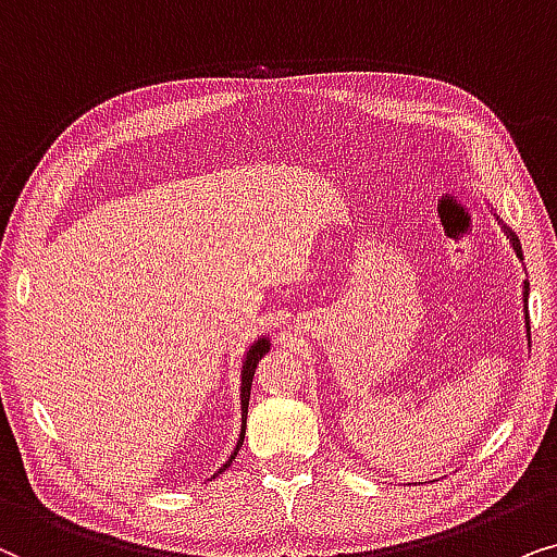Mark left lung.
Returning a JSON list of instances; mask_svg holds the SVG:
<instances>
[{
  "label": "left lung",
  "instance_id": "1",
  "mask_svg": "<svg viewBox=\"0 0 557 557\" xmlns=\"http://www.w3.org/2000/svg\"><path fill=\"white\" fill-rule=\"evenodd\" d=\"M488 211L494 213L496 224H499L504 236H507V242H509L511 251H515V257L522 262V244H520V236L511 232V226L504 224V221L499 219V213H496V209H494L492 203H488ZM522 264H524V262H522ZM528 300H530V283H528V280H524V283H522V318H524V331H528V344H530V313H528Z\"/></svg>",
  "mask_w": 557,
  "mask_h": 557
}]
</instances>
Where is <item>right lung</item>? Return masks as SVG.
Returning <instances> with one entry per match:
<instances>
[{
  "label": "right lung",
  "instance_id": "1",
  "mask_svg": "<svg viewBox=\"0 0 557 557\" xmlns=\"http://www.w3.org/2000/svg\"><path fill=\"white\" fill-rule=\"evenodd\" d=\"M270 336H257V341H251L249 344V348H247V354H244V361H242V376H239V382H242V387H239V399H242V430H239V441H236V448H234V454L228 456V461L221 466V469L213 473V476H219L221 471H226L228 466H232V461H234V456L239 454L242 450V443H244V433H247V410H249V392H251V380H255V369H257V364H259V359H262V356L270 351Z\"/></svg>",
  "mask_w": 557,
  "mask_h": 557
}]
</instances>
